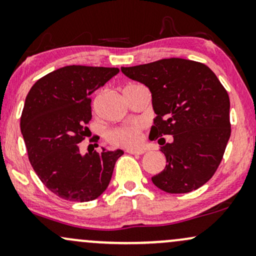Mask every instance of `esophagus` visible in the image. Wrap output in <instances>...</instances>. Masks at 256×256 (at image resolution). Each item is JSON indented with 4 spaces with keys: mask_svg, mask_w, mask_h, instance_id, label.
<instances>
[{
    "mask_svg": "<svg viewBox=\"0 0 256 256\" xmlns=\"http://www.w3.org/2000/svg\"><path fill=\"white\" fill-rule=\"evenodd\" d=\"M127 152L130 153V154H144V153H145V150H142V148H140V150L128 148Z\"/></svg>",
    "mask_w": 256,
    "mask_h": 256,
    "instance_id": "1",
    "label": "esophagus"
}]
</instances>
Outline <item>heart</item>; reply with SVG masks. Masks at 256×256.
I'll return each mask as SVG.
<instances>
[{
    "mask_svg": "<svg viewBox=\"0 0 256 256\" xmlns=\"http://www.w3.org/2000/svg\"><path fill=\"white\" fill-rule=\"evenodd\" d=\"M142 123L133 121L121 127L111 129L106 135V139L114 146L135 148L142 142Z\"/></svg>",
    "mask_w": 256,
    "mask_h": 256,
    "instance_id": "1",
    "label": "heart"
}]
</instances>
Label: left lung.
<instances>
[{
    "label": "left lung",
    "instance_id": "left-lung-1",
    "mask_svg": "<svg viewBox=\"0 0 256 256\" xmlns=\"http://www.w3.org/2000/svg\"><path fill=\"white\" fill-rule=\"evenodd\" d=\"M121 70L152 94L157 116L150 138H160L168 163L152 177L153 184L170 194L205 184L218 169L231 134L229 94L216 74L204 63L177 57ZM163 134L174 140L165 143Z\"/></svg>",
    "mask_w": 256,
    "mask_h": 256
}]
</instances>
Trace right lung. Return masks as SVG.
Here are the masks:
<instances>
[{
	"mask_svg": "<svg viewBox=\"0 0 256 256\" xmlns=\"http://www.w3.org/2000/svg\"><path fill=\"white\" fill-rule=\"evenodd\" d=\"M118 68L66 66L40 78L30 90L20 118L30 163L57 196L86 202L109 186L122 150L81 154L91 121V98Z\"/></svg>",
	"mask_w": 256,
	"mask_h": 256,
	"instance_id": "right-lung-1",
	"label": "right lung"
}]
</instances>
